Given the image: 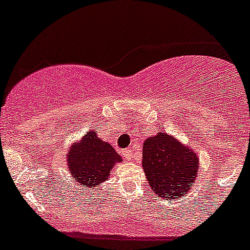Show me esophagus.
Here are the masks:
<instances>
[{"label":"esophagus","instance_id":"obj_1","mask_svg":"<svg viewBox=\"0 0 250 250\" xmlns=\"http://www.w3.org/2000/svg\"><path fill=\"white\" fill-rule=\"evenodd\" d=\"M122 153H123V157H125V159H127V160H132L133 153H132V150H130V149H125V150H123Z\"/></svg>","mask_w":250,"mask_h":250}]
</instances>
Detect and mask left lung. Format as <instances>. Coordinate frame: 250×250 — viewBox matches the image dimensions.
<instances>
[{
  "label": "left lung",
  "instance_id": "left-lung-1",
  "mask_svg": "<svg viewBox=\"0 0 250 250\" xmlns=\"http://www.w3.org/2000/svg\"><path fill=\"white\" fill-rule=\"evenodd\" d=\"M144 172L158 197L175 199L188 192L197 179V154L167 133L149 137L143 144Z\"/></svg>",
  "mask_w": 250,
  "mask_h": 250
}]
</instances>
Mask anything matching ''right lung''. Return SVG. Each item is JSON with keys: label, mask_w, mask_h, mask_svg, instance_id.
I'll list each match as a JSON object with an SVG mask.
<instances>
[{"label": "right lung", "mask_w": 250, "mask_h": 250, "mask_svg": "<svg viewBox=\"0 0 250 250\" xmlns=\"http://www.w3.org/2000/svg\"><path fill=\"white\" fill-rule=\"evenodd\" d=\"M122 158L111 146L99 138L97 132L88 130L79 143L74 144L67 154V167L71 176L85 188H96L107 181L109 171Z\"/></svg>", "instance_id": "right-lung-1"}]
</instances>
